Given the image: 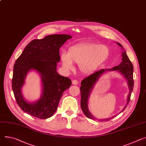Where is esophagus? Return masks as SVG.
Wrapping results in <instances>:
<instances>
[{
	"instance_id": "1",
	"label": "esophagus",
	"mask_w": 146,
	"mask_h": 146,
	"mask_svg": "<svg viewBox=\"0 0 146 146\" xmlns=\"http://www.w3.org/2000/svg\"><path fill=\"white\" fill-rule=\"evenodd\" d=\"M72 84L73 85H77L78 84V82L76 80H72Z\"/></svg>"
}]
</instances>
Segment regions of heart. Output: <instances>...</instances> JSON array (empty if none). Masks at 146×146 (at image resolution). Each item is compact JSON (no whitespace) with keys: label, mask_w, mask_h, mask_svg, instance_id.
Instances as JSON below:
<instances>
[{"label":"heart","mask_w":146,"mask_h":146,"mask_svg":"<svg viewBox=\"0 0 146 146\" xmlns=\"http://www.w3.org/2000/svg\"><path fill=\"white\" fill-rule=\"evenodd\" d=\"M110 53L108 47L104 45H77L70 47L68 54H62L61 60L67 70L73 68V62L79 64V69L83 73L90 74L108 58Z\"/></svg>","instance_id":"b5f03b06"}]
</instances>
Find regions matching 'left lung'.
<instances>
[{"label": "left lung", "mask_w": 146, "mask_h": 146, "mask_svg": "<svg viewBox=\"0 0 146 146\" xmlns=\"http://www.w3.org/2000/svg\"><path fill=\"white\" fill-rule=\"evenodd\" d=\"M117 44L120 46L121 47L123 48L122 45L119 43L117 42ZM122 62L119 64L118 66H115L112 69H102L96 72H94L92 74L88 76V77L84 78L81 82L82 86L80 87V92H81V108L82 110L84 113V115L90 119H96V118L92 116L91 113L90 112L88 108V97H90L91 92L95 84L98 81L100 77L107 70H117L119 72H120L124 76L125 78L127 81L129 88V94L128 95L127 100V104L123 109V110L121 112H123L125 108H126L127 105H128L130 100L131 91H133V86H134V81L133 78V66L130 59H129L128 56L125 51L122 52ZM114 116L110 119H100L99 121H110L112 118L115 117Z\"/></svg>", "instance_id": "left-lung-1"}]
</instances>
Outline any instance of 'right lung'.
<instances>
[{"label":"right lung","instance_id":"obj_1","mask_svg":"<svg viewBox=\"0 0 146 146\" xmlns=\"http://www.w3.org/2000/svg\"><path fill=\"white\" fill-rule=\"evenodd\" d=\"M72 36L67 34H54L41 39H34L24 49L13 68L12 89L18 105L27 113L45 119L54 115L64 91L72 84L70 78L56 72L60 61L59 49ZM30 70L41 76L43 83L42 97L35 103L25 101L21 88L26 75Z\"/></svg>","mask_w":146,"mask_h":146}]
</instances>
